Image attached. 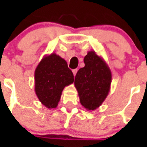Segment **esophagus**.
Returning a JSON list of instances; mask_svg holds the SVG:
<instances>
[{
  "label": "esophagus",
  "mask_w": 147,
  "mask_h": 147,
  "mask_svg": "<svg viewBox=\"0 0 147 147\" xmlns=\"http://www.w3.org/2000/svg\"><path fill=\"white\" fill-rule=\"evenodd\" d=\"M77 71L78 70L77 69H74L73 70V74H74V76H76V73H77Z\"/></svg>",
  "instance_id": "esophagus-1"
}]
</instances>
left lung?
Segmentation results:
<instances>
[{
    "instance_id": "8db88e82",
    "label": "left lung",
    "mask_w": 147,
    "mask_h": 147,
    "mask_svg": "<svg viewBox=\"0 0 147 147\" xmlns=\"http://www.w3.org/2000/svg\"><path fill=\"white\" fill-rule=\"evenodd\" d=\"M85 67L75 76L74 85L81 105L88 110H95L102 105L110 90L112 74L103 58L88 51L84 58Z\"/></svg>"
}]
</instances>
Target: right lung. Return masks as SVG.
<instances>
[{
  "mask_svg": "<svg viewBox=\"0 0 147 147\" xmlns=\"http://www.w3.org/2000/svg\"><path fill=\"white\" fill-rule=\"evenodd\" d=\"M74 74L66 61L55 53L45 56L34 71V90L49 109L56 108L65 87L74 82Z\"/></svg>",
  "mask_w": 147,
  "mask_h": 147,
  "instance_id": "obj_1",
  "label": "right lung"
}]
</instances>
